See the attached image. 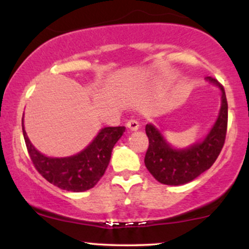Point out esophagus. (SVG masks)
<instances>
[{"label":"esophagus","mask_w":249,"mask_h":249,"mask_svg":"<svg viewBox=\"0 0 249 249\" xmlns=\"http://www.w3.org/2000/svg\"><path fill=\"white\" fill-rule=\"evenodd\" d=\"M126 127L131 131H137L139 128V123L137 119H128L126 122Z\"/></svg>","instance_id":"1"}]
</instances>
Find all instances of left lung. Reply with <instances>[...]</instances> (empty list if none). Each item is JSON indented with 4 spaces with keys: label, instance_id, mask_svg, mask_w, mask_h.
I'll return each mask as SVG.
<instances>
[{
    "label": "left lung",
    "instance_id": "1",
    "mask_svg": "<svg viewBox=\"0 0 249 249\" xmlns=\"http://www.w3.org/2000/svg\"><path fill=\"white\" fill-rule=\"evenodd\" d=\"M206 79L220 88L222 103L218 119L204 142L194 144L186 150H174L153 125L147 124L145 126L148 137L145 166L161 184L178 186L192 181L212 166L224 147L228 122L225 89L215 78L207 77Z\"/></svg>",
    "mask_w": 249,
    "mask_h": 249
}]
</instances>
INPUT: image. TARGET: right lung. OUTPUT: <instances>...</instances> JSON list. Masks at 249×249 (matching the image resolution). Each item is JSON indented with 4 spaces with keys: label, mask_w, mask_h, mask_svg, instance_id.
Masks as SVG:
<instances>
[{
    "label": "right lung",
    "mask_w": 249,
    "mask_h": 249,
    "mask_svg": "<svg viewBox=\"0 0 249 249\" xmlns=\"http://www.w3.org/2000/svg\"><path fill=\"white\" fill-rule=\"evenodd\" d=\"M23 128V137L34 166L50 184L71 192H84L92 188L105 173L111 152L125 132V126L104 127L95 141L81 153L67 158H49L31 145Z\"/></svg>",
    "instance_id": "1"
}]
</instances>
